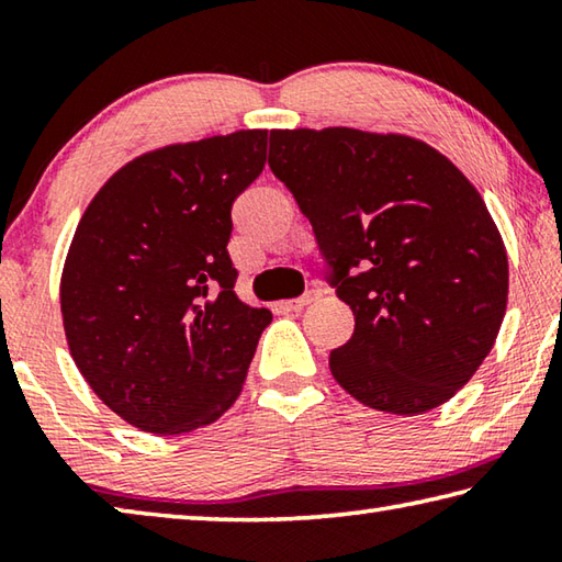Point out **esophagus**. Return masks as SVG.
Returning a JSON list of instances; mask_svg holds the SVG:
<instances>
[{
	"label": "esophagus",
	"mask_w": 562,
	"mask_h": 562,
	"mask_svg": "<svg viewBox=\"0 0 562 562\" xmlns=\"http://www.w3.org/2000/svg\"><path fill=\"white\" fill-rule=\"evenodd\" d=\"M319 297H322L319 290H307V292L302 294V297H294L290 302H284V307L292 310V312H300L304 307H310V304H315Z\"/></svg>",
	"instance_id": "esophagus-1"
}]
</instances>
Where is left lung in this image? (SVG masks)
Instances as JSON below:
<instances>
[{
	"instance_id": "1",
	"label": "left lung",
	"mask_w": 562,
	"mask_h": 562,
	"mask_svg": "<svg viewBox=\"0 0 562 562\" xmlns=\"http://www.w3.org/2000/svg\"><path fill=\"white\" fill-rule=\"evenodd\" d=\"M270 168L355 312V335L329 355L339 386L402 416L449 402L508 302L506 247L479 190L422 140L357 128L270 131Z\"/></svg>"
}]
</instances>
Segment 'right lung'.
<instances>
[{
  "mask_svg": "<svg viewBox=\"0 0 562 562\" xmlns=\"http://www.w3.org/2000/svg\"><path fill=\"white\" fill-rule=\"evenodd\" d=\"M268 131L146 154L89 203L64 262L71 357L140 431L188 434L240 394L268 310L233 292V203L262 173Z\"/></svg>",
  "mask_w": 562,
  "mask_h": 562,
  "instance_id": "obj_1",
  "label": "right lung"
}]
</instances>
